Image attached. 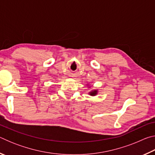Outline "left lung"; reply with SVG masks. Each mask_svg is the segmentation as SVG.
I'll return each mask as SVG.
<instances>
[{"label": "left lung", "instance_id": "8db88e82", "mask_svg": "<svg viewBox=\"0 0 155 155\" xmlns=\"http://www.w3.org/2000/svg\"><path fill=\"white\" fill-rule=\"evenodd\" d=\"M97 90H94L92 91H91V92H90V94L91 96H96L97 94Z\"/></svg>", "mask_w": 155, "mask_h": 155}]
</instances>
